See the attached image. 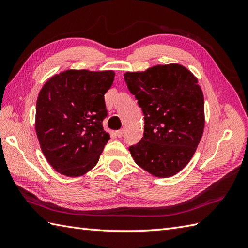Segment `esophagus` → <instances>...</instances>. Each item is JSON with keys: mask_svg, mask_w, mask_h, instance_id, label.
<instances>
[{"mask_svg": "<svg viewBox=\"0 0 248 248\" xmlns=\"http://www.w3.org/2000/svg\"><path fill=\"white\" fill-rule=\"evenodd\" d=\"M115 135L117 136V138H121V136L124 135V130H118V131H116V132H115Z\"/></svg>", "mask_w": 248, "mask_h": 248, "instance_id": "1", "label": "esophagus"}]
</instances>
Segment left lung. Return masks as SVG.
<instances>
[{
    "mask_svg": "<svg viewBox=\"0 0 248 248\" xmlns=\"http://www.w3.org/2000/svg\"><path fill=\"white\" fill-rule=\"evenodd\" d=\"M124 81L145 119L144 136L130 146L135 163L151 175H176L196 151L204 129V100L198 80L179 64L125 72Z\"/></svg>",
    "mask_w": 248,
    "mask_h": 248,
    "instance_id": "left-lung-1",
    "label": "left lung"
}]
</instances>
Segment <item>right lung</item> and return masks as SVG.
Returning a JSON list of instances; mask_svg holds the SVG:
<instances>
[{
    "mask_svg": "<svg viewBox=\"0 0 248 248\" xmlns=\"http://www.w3.org/2000/svg\"><path fill=\"white\" fill-rule=\"evenodd\" d=\"M115 72L66 70L51 77L39 92L35 129L41 151L54 170L78 177L99 161L109 134L104 94Z\"/></svg>",
    "mask_w": 248,
    "mask_h": 248,
    "instance_id": "add662e5",
    "label": "right lung"
}]
</instances>
